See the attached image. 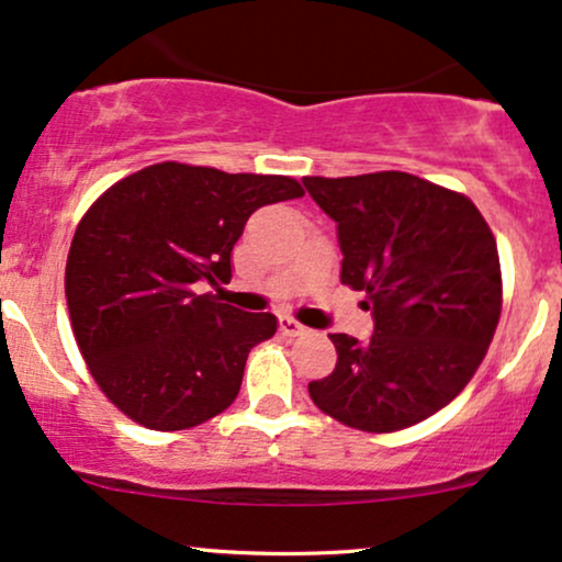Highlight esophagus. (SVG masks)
<instances>
[{
  "instance_id": "34e87169",
  "label": "esophagus",
  "mask_w": 562,
  "mask_h": 562,
  "mask_svg": "<svg viewBox=\"0 0 562 562\" xmlns=\"http://www.w3.org/2000/svg\"><path fill=\"white\" fill-rule=\"evenodd\" d=\"M280 333L288 335V338H299V335H308V327H303L293 317H280Z\"/></svg>"
}]
</instances>
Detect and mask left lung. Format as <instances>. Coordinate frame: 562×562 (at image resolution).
I'll list each match as a JSON object with an SVG mask.
<instances>
[{
  "mask_svg": "<svg viewBox=\"0 0 562 562\" xmlns=\"http://www.w3.org/2000/svg\"><path fill=\"white\" fill-rule=\"evenodd\" d=\"M338 227L340 282L364 290L370 340L330 335L338 364L308 383L325 415L393 434L457 396L492 344L502 312L496 240L460 192L404 171L303 177Z\"/></svg>",
  "mask_w": 562,
  "mask_h": 562,
  "instance_id": "1",
  "label": "left lung"
}]
</instances>
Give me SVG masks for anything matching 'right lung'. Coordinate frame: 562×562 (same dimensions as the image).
<instances>
[{"label": "right lung", "instance_id": "right-lung-1", "mask_svg": "<svg viewBox=\"0 0 562 562\" xmlns=\"http://www.w3.org/2000/svg\"><path fill=\"white\" fill-rule=\"evenodd\" d=\"M301 195L290 177L166 160L94 200L70 243L66 299L89 372L126 417L184 430L235 402L245 359L277 317L200 290L229 282L256 209Z\"/></svg>", "mask_w": 562, "mask_h": 562}]
</instances>
